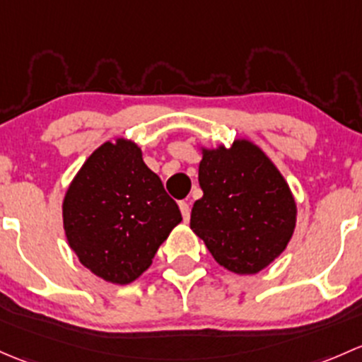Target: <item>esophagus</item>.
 Instances as JSON below:
<instances>
[{
	"mask_svg": "<svg viewBox=\"0 0 362 362\" xmlns=\"http://www.w3.org/2000/svg\"><path fill=\"white\" fill-rule=\"evenodd\" d=\"M180 209H181L182 219H185V221H188V219H189V204L188 202H180Z\"/></svg>",
	"mask_w": 362,
	"mask_h": 362,
	"instance_id": "1",
	"label": "esophagus"
}]
</instances>
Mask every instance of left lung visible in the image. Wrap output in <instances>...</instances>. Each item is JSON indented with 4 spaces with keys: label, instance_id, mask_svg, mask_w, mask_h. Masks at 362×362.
<instances>
[{
    "label": "left lung",
    "instance_id": "left-lung-1",
    "mask_svg": "<svg viewBox=\"0 0 362 362\" xmlns=\"http://www.w3.org/2000/svg\"><path fill=\"white\" fill-rule=\"evenodd\" d=\"M189 228L221 267L252 275L282 255L296 226V202L284 176L247 139L202 148Z\"/></svg>",
    "mask_w": 362,
    "mask_h": 362
}]
</instances>
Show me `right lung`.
I'll use <instances>...</instances> for the list:
<instances>
[{"label":"right lung","instance_id":"1","mask_svg":"<svg viewBox=\"0 0 362 362\" xmlns=\"http://www.w3.org/2000/svg\"><path fill=\"white\" fill-rule=\"evenodd\" d=\"M62 219L83 267L107 282L130 284L182 218L141 148L118 137L85 160L66 192Z\"/></svg>","mask_w":362,"mask_h":362}]
</instances>
